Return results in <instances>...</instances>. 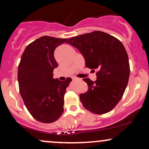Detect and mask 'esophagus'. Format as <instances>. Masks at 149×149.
I'll list each match as a JSON object with an SVG mask.
<instances>
[{
	"label": "esophagus",
	"instance_id": "esophagus-1",
	"mask_svg": "<svg viewBox=\"0 0 149 149\" xmlns=\"http://www.w3.org/2000/svg\"><path fill=\"white\" fill-rule=\"evenodd\" d=\"M72 79H73V80H78V78H76V77H73Z\"/></svg>",
	"mask_w": 149,
	"mask_h": 149
}]
</instances>
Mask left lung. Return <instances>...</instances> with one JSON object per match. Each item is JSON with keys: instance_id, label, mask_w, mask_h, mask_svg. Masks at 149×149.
<instances>
[{"instance_id": "1", "label": "left lung", "mask_w": 149, "mask_h": 149, "mask_svg": "<svg viewBox=\"0 0 149 149\" xmlns=\"http://www.w3.org/2000/svg\"><path fill=\"white\" fill-rule=\"evenodd\" d=\"M66 43L80 51L87 67L97 70L95 81L83 79L88 90L80 95L83 106L99 115L111 111L123 97L129 80V59L124 45L100 31L71 38Z\"/></svg>"}]
</instances>
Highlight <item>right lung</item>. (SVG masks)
<instances>
[{
    "mask_svg": "<svg viewBox=\"0 0 149 149\" xmlns=\"http://www.w3.org/2000/svg\"><path fill=\"white\" fill-rule=\"evenodd\" d=\"M66 38L42 36L26 46L18 66L19 92L29 112L36 120L51 123L64 112V97L71 78H53L58 66L54 57L56 47Z\"/></svg>",
    "mask_w": 149,
    "mask_h": 149,
    "instance_id": "add662e5",
    "label": "right lung"
}]
</instances>
